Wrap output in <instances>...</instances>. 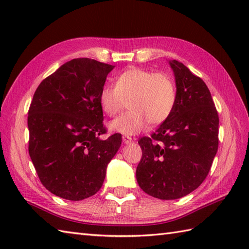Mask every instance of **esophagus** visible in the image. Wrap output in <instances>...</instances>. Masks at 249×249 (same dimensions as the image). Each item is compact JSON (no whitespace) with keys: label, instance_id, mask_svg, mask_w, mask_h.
Here are the masks:
<instances>
[{"label":"esophagus","instance_id":"34e87169","mask_svg":"<svg viewBox=\"0 0 249 249\" xmlns=\"http://www.w3.org/2000/svg\"><path fill=\"white\" fill-rule=\"evenodd\" d=\"M123 141H124V143H126V144H128V143H131V142H133V138H131V137H129V136H123Z\"/></svg>","mask_w":249,"mask_h":249}]
</instances>
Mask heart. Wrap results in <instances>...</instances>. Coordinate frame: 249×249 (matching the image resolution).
<instances>
[{
    "label": "heart",
    "instance_id": "1",
    "mask_svg": "<svg viewBox=\"0 0 249 249\" xmlns=\"http://www.w3.org/2000/svg\"><path fill=\"white\" fill-rule=\"evenodd\" d=\"M99 105L109 116L118 115L128 103L129 111L110 123L125 135L143 130L147 123L160 125L171 115L177 103V87L165 72L129 67L116 77L115 87L106 84L99 91Z\"/></svg>",
    "mask_w": 249,
    "mask_h": 249
}]
</instances>
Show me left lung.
Instances as JSON below:
<instances>
[{
    "mask_svg": "<svg viewBox=\"0 0 249 249\" xmlns=\"http://www.w3.org/2000/svg\"><path fill=\"white\" fill-rule=\"evenodd\" d=\"M177 83L171 115L138 143L142 157L137 182L161 200L182 198L208 177L218 150V112L210 89L183 63L170 61Z\"/></svg>",
    "mask_w": 249,
    "mask_h": 249,
    "instance_id": "1",
    "label": "left lung"
}]
</instances>
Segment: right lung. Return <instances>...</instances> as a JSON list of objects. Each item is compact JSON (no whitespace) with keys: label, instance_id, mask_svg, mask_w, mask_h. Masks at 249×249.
I'll return each mask as SVG.
<instances>
[{"label":"right lung","instance_id":"obj_1","mask_svg":"<svg viewBox=\"0 0 249 249\" xmlns=\"http://www.w3.org/2000/svg\"><path fill=\"white\" fill-rule=\"evenodd\" d=\"M113 65L88 57L63 64L36 89L29 115V154L41 184L79 201L103 186L122 135L107 139L99 91Z\"/></svg>","mask_w":249,"mask_h":249}]
</instances>
